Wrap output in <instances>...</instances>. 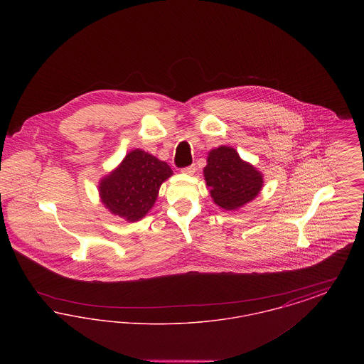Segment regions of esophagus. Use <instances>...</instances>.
Wrapping results in <instances>:
<instances>
[{"instance_id": "1", "label": "esophagus", "mask_w": 364, "mask_h": 364, "mask_svg": "<svg viewBox=\"0 0 364 364\" xmlns=\"http://www.w3.org/2000/svg\"><path fill=\"white\" fill-rule=\"evenodd\" d=\"M195 171H196L195 165H190V166H186V168H183V169H181V173L193 174L195 173Z\"/></svg>"}]
</instances>
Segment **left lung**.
<instances>
[{
    "label": "left lung",
    "instance_id": "obj_1",
    "mask_svg": "<svg viewBox=\"0 0 364 364\" xmlns=\"http://www.w3.org/2000/svg\"><path fill=\"white\" fill-rule=\"evenodd\" d=\"M214 202L225 210H236L259 193L263 177L240 159L235 149L221 146L208 153L203 171Z\"/></svg>",
    "mask_w": 364,
    "mask_h": 364
}]
</instances>
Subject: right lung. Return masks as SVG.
<instances>
[{
  "label": "right lung",
  "instance_id": "1",
  "mask_svg": "<svg viewBox=\"0 0 364 364\" xmlns=\"http://www.w3.org/2000/svg\"><path fill=\"white\" fill-rule=\"evenodd\" d=\"M173 174L171 166L149 153L134 150L100 184V195L110 213L139 221L156 203L161 184Z\"/></svg>",
  "mask_w": 364,
  "mask_h": 364
}]
</instances>
